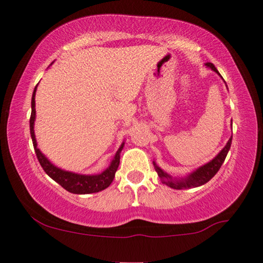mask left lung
Instances as JSON below:
<instances>
[{"mask_svg":"<svg viewBox=\"0 0 263 263\" xmlns=\"http://www.w3.org/2000/svg\"><path fill=\"white\" fill-rule=\"evenodd\" d=\"M206 66L210 67L211 69H213L219 74V71L217 70V68L214 67L213 63H206ZM231 142H232V138H230L229 142L226 143V146L220 151V153H219L213 160L210 161V163H207L206 165H203V166L197 168L196 171H194L193 174L189 175L186 178H182L179 179V181H174L170 176L165 174L160 167H158L157 165L154 164L156 165L158 176L163 179V183H165V184L174 189H190V188H196V186L202 185L204 183L210 181V179L213 178L214 175L219 171V168L221 167L226 156H228L230 147H231Z\"/></svg>","mask_w":263,"mask_h":263,"instance_id":"8db88e82","label":"left lung"}]
</instances>
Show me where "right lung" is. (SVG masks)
Returning <instances> with one entry per match:
<instances>
[{
  "label": "right lung",
  "mask_w": 263,
  "mask_h": 263,
  "mask_svg": "<svg viewBox=\"0 0 263 263\" xmlns=\"http://www.w3.org/2000/svg\"><path fill=\"white\" fill-rule=\"evenodd\" d=\"M37 86L34 87L33 96H32V111H31V117H30V132H31V138L32 142H33V147L37 154L39 164L42 165L43 170L51 177L53 181L59 183V184L67 190V192L73 193V194H92V193H98L102 192L105 188H107L111 184V182L114 181L115 174H116L118 165H120V153L122 148H123L124 143H122L120 149L116 152L112 163L105 171L102 172L100 175H92V176H86V175H78L73 174V172L63 171L61 168L56 167L55 165H52L46 158L43 156L41 151L37 147V141H35L34 136V118H35V102H34V95Z\"/></svg>",
  "instance_id": "right-lung-1"
}]
</instances>
